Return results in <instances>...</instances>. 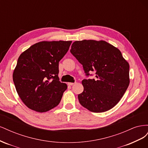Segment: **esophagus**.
Segmentation results:
<instances>
[{
  "mask_svg": "<svg viewBox=\"0 0 148 148\" xmlns=\"http://www.w3.org/2000/svg\"><path fill=\"white\" fill-rule=\"evenodd\" d=\"M75 83H68V85L69 86H72Z\"/></svg>",
  "mask_w": 148,
  "mask_h": 148,
  "instance_id": "1",
  "label": "esophagus"
}]
</instances>
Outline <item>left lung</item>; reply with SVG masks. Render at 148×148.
<instances>
[{"label":"left lung","instance_id":"8db88e82","mask_svg":"<svg viewBox=\"0 0 148 148\" xmlns=\"http://www.w3.org/2000/svg\"><path fill=\"white\" fill-rule=\"evenodd\" d=\"M70 52L83 65L86 75L96 71L95 79H83L78 96L82 106L92 112H104L120 101L130 84L128 62L119 49L105 41H76Z\"/></svg>","mask_w":148,"mask_h":148}]
</instances>
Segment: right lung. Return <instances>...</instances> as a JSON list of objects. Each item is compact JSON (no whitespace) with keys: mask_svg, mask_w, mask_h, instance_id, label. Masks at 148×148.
<instances>
[{"mask_svg":"<svg viewBox=\"0 0 148 148\" xmlns=\"http://www.w3.org/2000/svg\"><path fill=\"white\" fill-rule=\"evenodd\" d=\"M71 41H41L21 53L13 70L16 92L29 109L45 112L59 105L67 88L59 81V62Z\"/></svg>","mask_w":148,"mask_h":148,"instance_id":"1","label":"right lung"}]
</instances>
